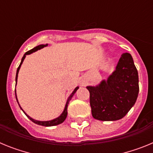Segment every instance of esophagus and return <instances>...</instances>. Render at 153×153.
<instances>
[{"mask_svg": "<svg viewBox=\"0 0 153 153\" xmlns=\"http://www.w3.org/2000/svg\"><path fill=\"white\" fill-rule=\"evenodd\" d=\"M82 84H84V83H82Z\"/></svg>", "mask_w": 153, "mask_h": 153, "instance_id": "1", "label": "esophagus"}]
</instances>
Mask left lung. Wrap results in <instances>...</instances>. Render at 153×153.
<instances>
[{
    "label": "left lung",
    "instance_id": "8db88e82",
    "mask_svg": "<svg viewBox=\"0 0 153 153\" xmlns=\"http://www.w3.org/2000/svg\"><path fill=\"white\" fill-rule=\"evenodd\" d=\"M93 118L114 121L123 118L134 106L139 94V76L132 57L123 53L116 70L106 81L87 86Z\"/></svg>",
    "mask_w": 153,
    "mask_h": 153
}]
</instances>
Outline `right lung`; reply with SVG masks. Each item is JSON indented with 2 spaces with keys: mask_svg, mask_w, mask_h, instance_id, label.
Returning <instances> with one entry per match:
<instances>
[{
  "mask_svg": "<svg viewBox=\"0 0 153 153\" xmlns=\"http://www.w3.org/2000/svg\"><path fill=\"white\" fill-rule=\"evenodd\" d=\"M46 46H47V44H46V45H44V44H41V45L37 46V47H34V48H33V49H32V50H30V51H27V52H26V53H24V56H23V57H22V60H21V63H20L18 68H17V74H16V84H17V75H18L19 70H20V68H21V64H22L23 61H24V58H25L26 55L30 54V53H32L35 52V51H38V50L41 49V48H43V47H46ZM78 88H79L78 86H77V87H76L75 90H74V92H73V93H71V94H70V97H69L68 100H67V103H66V106H65V109H64V110H63V113H62V114L60 115V117H57V118H56V119H54V120H51V121H37V120H33V119L31 118V117H30L29 116H28V115H27L26 113H25V112H24V113H25V115H26L27 117L28 118H29L30 120L31 121H32V122H33V123H34L37 124V125L43 126H53L59 125V124L62 123H63V121H64V120H65V119L67 118V106H68L69 102H70V100H71V98H72V97H73V96L74 95V93H75L76 92V90H78ZM15 96H16V90H15ZM16 100H17V96H16ZM19 106H20V105H19ZM20 107H21V106H20ZM21 109H22V108L21 107ZM22 110H23V109H22ZM23 111H24V110H23Z\"/></svg>",
  "mask_w": 153,
  "mask_h": 153,
  "instance_id": "obj_1",
  "label": "right lung"
}]
</instances>
